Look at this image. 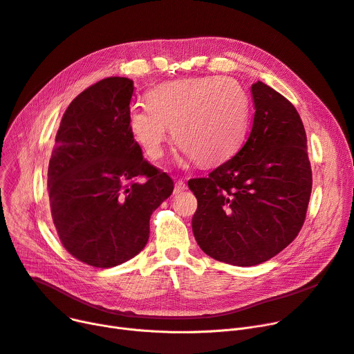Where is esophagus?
<instances>
[{"label": "esophagus", "mask_w": 354, "mask_h": 354, "mask_svg": "<svg viewBox=\"0 0 354 354\" xmlns=\"http://www.w3.org/2000/svg\"><path fill=\"white\" fill-rule=\"evenodd\" d=\"M185 189H187V183H185L183 180H176V183H175V188H174V194L175 195H178V194H180V192H183Z\"/></svg>", "instance_id": "1"}]
</instances>
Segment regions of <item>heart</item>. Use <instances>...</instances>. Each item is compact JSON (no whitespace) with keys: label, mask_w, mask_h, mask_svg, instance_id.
<instances>
[{"label":"heart","mask_w":354,"mask_h":354,"mask_svg":"<svg viewBox=\"0 0 354 354\" xmlns=\"http://www.w3.org/2000/svg\"><path fill=\"white\" fill-rule=\"evenodd\" d=\"M251 100L231 77H192L167 82L147 93V103L129 110L130 132L146 155L158 160L172 127L175 143L198 165L232 156L247 136Z\"/></svg>","instance_id":"1"}]
</instances>
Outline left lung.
Masks as SVG:
<instances>
[{"label": "left lung", "mask_w": 354, "mask_h": 354, "mask_svg": "<svg viewBox=\"0 0 354 354\" xmlns=\"http://www.w3.org/2000/svg\"><path fill=\"white\" fill-rule=\"evenodd\" d=\"M255 115L241 151L207 178L188 180L198 199L192 231L218 261H268L299 235L311 195L307 136L299 111L280 93L251 86Z\"/></svg>", "instance_id": "1"}]
</instances>
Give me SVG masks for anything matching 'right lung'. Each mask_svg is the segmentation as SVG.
<instances>
[{
	"instance_id": "obj_1",
	"label": "right lung",
	"mask_w": 354,
	"mask_h": 354,
	"mask_svg": "<svg viewBox=\"0 0 354 354\" xmlns=\"http://www.w3.org/2000/svg\"><path fill=\"white\" fill-rule=\"evenodd\" d=\"M133 88V80L107 77L82 91L64 111L48 163L62 244L97 268L123 264L145 248L152 212L174 191V180L143 159L130 132Z\"/></svg>"
}]
</instances>
